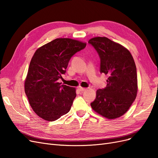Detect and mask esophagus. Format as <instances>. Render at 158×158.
Listing matches in <instances>:
<instances>
[{
	"label": "esophagus",
	"mask_w": 158,
	"mask_h": 158,
	"mask_svg": "<svg viewBox=\"0 0 158 158\" xmlns=\"http://www.w3.org/2000/svg\"><path fill=\"white\" fill-rule=\"evenodd\" d=\"M78 89L80 91V92H84V91H85L87 89L86 88H82V87H78Z\"/></svg>",
	"instance_id": "esophagus-1"
}]
</instances>
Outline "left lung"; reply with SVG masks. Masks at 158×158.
<instances>
[{"instance_id":"obj_1","label":"left lung","mask_w":158,"mask_h":158,"mask_svg":"<svg viewBox=\"0 0 158 158\" xmlns=\"http://www.w3.org/2000/svg\"><path fill=\"white\" fill-rule=\"evenodd\" d=\"M100 59V73L107 74V86L99 89L90 103L95 112L109 119L125 114L135 101L138 90L135 60L125 47L106 37L89 40Z\"/></svg>"}]
</instances>
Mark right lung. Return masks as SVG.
I'll list each match as a JSON object with an SVG mask.
<instances>
[{"label": "right lung", "instance_id": "right-lung-1", "mask_svg": "<svg viewBox=\"0 0 158 158\" xmlns=\"http://www.w3.org/2000/svg\"><path fill=\"white\" fill-rule=\"evenodd\" d=\"M86 44L58 38L38 49L31 60L25 92L31 108L44 120L54 121L67 113L76 96L74 88L61 85L69 62Z\"/></svg>", "mask_w": 158, "mask_h": 158}]
</instances>
